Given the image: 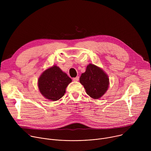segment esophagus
Wrapping results in <instances>:
<instances>
[{"instance_id": "34e87169", "label": "esophagus", "mask_w": 151, "mask_h": 151, "mask_svg": "<svg viewBox=\"0 0 151 151\" xmlns=\"http://www.w3.org/2000/svg\"><path fill=\"white\" fill-rule=\"evenodd\" d=\"M79 79V76H76V78H73V80L74 81H78Z\"/></svg>"}]
</instances>
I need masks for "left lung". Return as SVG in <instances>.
<instances>
[{"label":"left lung","mask_w":151,"mask_h":151,"mask_svg":"<svg viewBox=\"0 0 151 151\" xmlns=\"http://www.w3.org/2000/svg\"><path fill=\"white\" fill-rule=\"evenodd\" d=\"M86 93L94 99L102 97L108 89L109 79L107 74L99 67L93 64L87 66L79 78Z\"/></svg>","instance_id":"1"}]
</instances>
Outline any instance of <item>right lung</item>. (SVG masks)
<instances>
[{
  "label": "right lung",
  "instance_id": "right-lung-1",
  "mask_svg": "<svg viewBox=\"0 0 151 151\" xmlns=\"http://www.w3.org/2000/svg\"><path fill=\"white\" fill-rule=\"evenodd\" d=\"M72 79L60 68L54 65L45 70L38 79V87L42 95L47 99L57 101L66 92Z\"/></svg>",
  "mask_w": 151,
  "mask_h": 151
}]
</instances>
